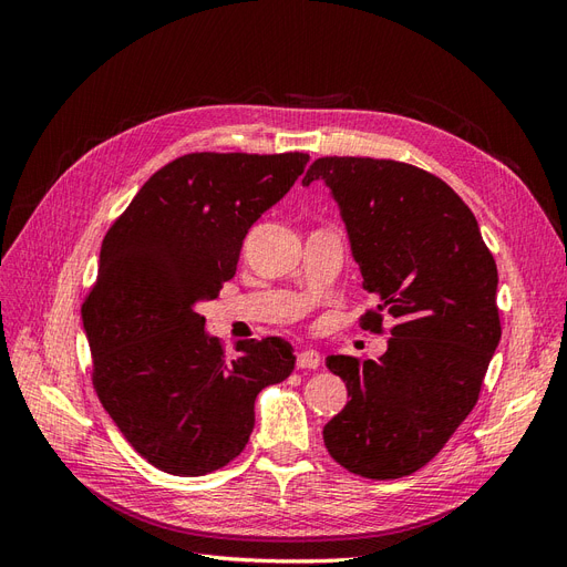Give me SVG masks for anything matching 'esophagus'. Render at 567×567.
Instances as JSON below:
<instances>
[{"label": "esophagus", "instance_id": "34e87169", "mask_svg": "<svg viewBox=\"0 0 567 567\" xmlns=\"http://www.w3.org/2000/svg\"><path fill=\"white\" fill-rule=\"evenodd\" d=\"M296 364H298V369H319L323 364V359L317 350H302V352H298Z\"/></svg>", "mask_w": 567, "mask_h": 567}]
</instances>
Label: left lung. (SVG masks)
I'll use <instances>...</instances> for the list:
<instances>
[{
  "label": "left lung",
  "instance_id": "obj_1",
  "mask_svg": "<svg viewBox=\"0 0 567 567\" xmlns=\"http://www.w3.org/2000/svg\"><path fill=\"white\" fill-rule=\"evenodd\" d=\"M323 182L346 221L362 288L379 298L364 326L394 321L379 362L329 357L350 402L323 425L342 468L394 480L425 466L466 419L499 346L494 257L454 188L414 165L319 158L302 184Z\"/></svg>",
  "mask_w": 567,
  "mask_h": 567
}]
</instances>
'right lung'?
Segmentation results:
<instances>
[{
  "mask_svg": "<svg viewBox=\"0 0 567 567\" xmlns=\"http://www.w3.org/2000/svg\"><path fill=\"white\" fill-rule=\"evenodd\" d=\"M307 161L188 153L109 229L82 326L99 400L151 466L182 477L227 466L252 433L257 392L293 373V348L277 336L238 340L227 359L196 307L234 277L248 229Z\"/></svg>",
  "mask_w": 567,
  "mask_h": 567,
  "instance_id": "1",
  "label": "right lung"
}]
</instances>
